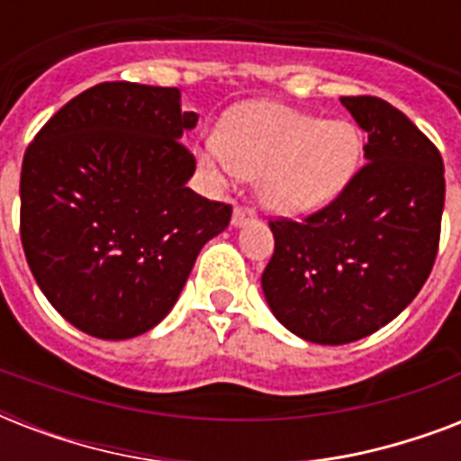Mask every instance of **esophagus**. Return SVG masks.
<instances>
[{
    "label": "esophagus",
    "mask_w": 461,
    "mask_h": 461,
    "mask_svg": "<svg viewBox=\"0 0 461 461\" xmlns=\"http://www.w3.org/2000/svg\"><path fill=\"white\" fill-rule=\"evenodd\" d=\"M256 220V210L246 208V205H237L234 208V215H231V224L234 227H244V224L253 222Z\"/></svg>",
    "instance_id": "34e87169"
}]
</instances>
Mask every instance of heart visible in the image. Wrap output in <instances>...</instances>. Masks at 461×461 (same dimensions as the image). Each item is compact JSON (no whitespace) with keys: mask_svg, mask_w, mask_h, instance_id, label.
<instances>
[{"mask_svg":"<svg viewBox=\"0 0 461 461\" xmlns=\"http://www.w3.org/2000/svg\"><path fill=\"white\" fill-rule=\"evenodd\" d=\"M358 162L357 126L275 103L234 114L224 126L222 148L210 146L205 153L212 172L258 176L263 203L282 215H303L332 201Z\"/></svg>","mask_w":461,"mask_h":461,"instance_id":"obj_1","label":"heart"}]
</instances>
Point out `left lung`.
I'll list each match as a JSON object with an SVG mask.
<instances>
[{"instance_id": "8db88e82", "label": "left lung", "mask_w": 461, "mask_h": 461, "mask_svg": "<svg viewBox=\"0 0 461 461\" xmlns=\"http://www.w3.org/2000/svg\"><path fill=\"white\" fill-rule=\"evenodd\" d=\"M368 133V159L325 208L270 220L273 258L260 277L275 318L315 344L373 335L414 302L440 244L445 167L397 107L342 97Z\"/></svg>"}]
</instances>
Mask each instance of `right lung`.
Masks as SVG:
<instances>
[{
	"label": "right lung",
	"mask_w": 461,
	"mask_h": 461,
	"mask_svg": "<svg viewBox=\"0 0 461 461\" xmlns=\"http://www.w3.org/2000/svg\"><path fill=\"white\" fill-rule=\"evenodd\" d=\"M176 88L112 81L83 90L38 131L21 167V244L31 273L74 328L143 335L179 299L231 205L186 186L198 122Z\"/></svg>",
	"instance_id": "obj_1"
}]
</instances>
